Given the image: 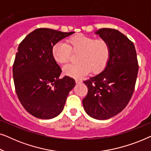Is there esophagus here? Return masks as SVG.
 <instances>
[{"label":"esophagus","instance_id":"34e87169","mask_svg":"<svg viewBox=\"0 0 151 151\" xmlns=\"http://www.w3.org/2000/svg\"><path fill=\"white\" fill-rule=\"evenodd\" d=\"M82 80H80V79H76V84H80V83H82Z\"/></svg>","mask_w":151,"mask_h":151}]
</instances>
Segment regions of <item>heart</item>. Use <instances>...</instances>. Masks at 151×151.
<instances>
[{
    "label": "heart",
    "instance_id": "b5f03b06",
    "mask_svg": "<svg viewBox=\"0 0 151 151\" xmlns=\"http://www.w3.org/2000/svg\"><path fill=\"white\" fill-rule=\"evenodd\" d=\"M67 44L56 43L53 47L52 55L59 64L68 63L71 51L79 52L77 60L79 63L66 65L63 73L74 78L85 76L91 70L93 73H99L106 67L110 56V46L103 38L96 39L82 34H76L67 39Z\"/></svg>",
    "mask_w": 151,
    "mask_h": 151
}]
</instances>
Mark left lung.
Here are the masks:
<instances>
[{"mask_svg": "<svg viewBox=\"0 0 151 151\" xmlns=\"http://www.w3.org/2000/svg\"><path fill=\"white\" fill-rule=\"evenodd\" d=\"M110 46V56L100 73L84 81L88 93L82 100L85 112L96 119H108L120 113L131 100L138 73L134 44L118 30L102 28L95 32Z\"/></svg>", "mask_w": 151, "mask_h": 151, "instance_id": "1", "label": "left lung"}]
</instances>
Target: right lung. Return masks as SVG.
<instances>
[{
    "label": "right lung",
    "mask_w": 151,
    "mask_h": 151,
    "mask_svg": "<svg viewBox=\"0 0 151 151\" xmlns=\"http://www.w3.org/2000/svg\"><path fill=\"white\" fill-rule=\"evenodd\" d=\"M75 32L36 29L20 43L13 65L16 92L26 111L40 119H52L63 111L76 85L73 78L59 77L62 70L53 59L52 48Z\"/></svg>",
    "instance_id": "add662e5"
}]
</instances>
